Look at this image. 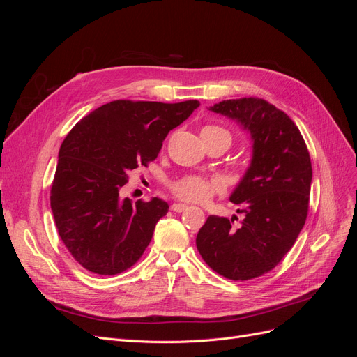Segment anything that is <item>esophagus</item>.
<instances>
[{"instance_id":"34e87169","label":"esophagus","mask_w":357,"mask_h":357,"mask_svg":"<svg viewBox=\"0 0 357 357\" xmlns=\"http://www.w3.org/2000/svg\"><path fill=\"white\" fill-rule=\"evenodd\" d=\"M171 210L172 211H176V213H181V211H185V210H188V205H185V204H172L171 205Z\"/></svg>"}]
</instances>
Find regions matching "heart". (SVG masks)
I'll return each mask as SVG.
<instances>
[{
    "label": "heart",
    "instance_id": "1",
    "mask_svg": "<svg viewBox=\"0 0 357 357\" xmlns=\"http://www.w3.org/2000/svg\"><path fill=\"white\" fill-rule=\"evenodd\" d=\"M202 134H225L231 139L228 129L219 125H208L202 129ZM169 190L176 198L192 202L205 204L214 195L225 192V183L218 177H204V176H183L174 180L169 185Z\"/></svg>",
    "mask_w": 357,
    "mask_h": 357
}]
</instances>
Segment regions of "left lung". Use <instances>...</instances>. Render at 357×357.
Masks as SVG:
<instances>
[{"instance_id":"obj_1","label":"left lung","mask_w":357,"mask_h":357,"mask_svg":"<svg viewBox=\"0 0 357 357\" xmlns=\"http://www.w3.org/2000/svg\"><path fill=\"white\" fill-rule=\"evenodd\" d=\"M211 110L250 131L253 159L231 197L241 205L244 219L235 225L234 219L210 215L197 235V247L213 271L245 282L282 262L305 225L311 159L294 121L262 98L226 100Z\"/></svg>"}]
</instances>
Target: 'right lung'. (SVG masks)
Returning <instances> with one entry per match:
<instances>
[{
	"label": "right lung",
	"instance_id": "add662e5",
	"mask_svg": "<svg viewBox=\"0 0 357 357\" xmlns=\"http://www.w3.org/2000/svg\"><path fill=\"white\" fill-rule=\"evenodd\" d=\"M198 107L197 100H117L84 116L63 139L50 207L62 243L84 269L116 275L143 256L168 204L123 198L128 176L149 167L171 129Z\"/></svg>",
	"mask_w": 357,
	"mask_h": 357
}]
</instances>
